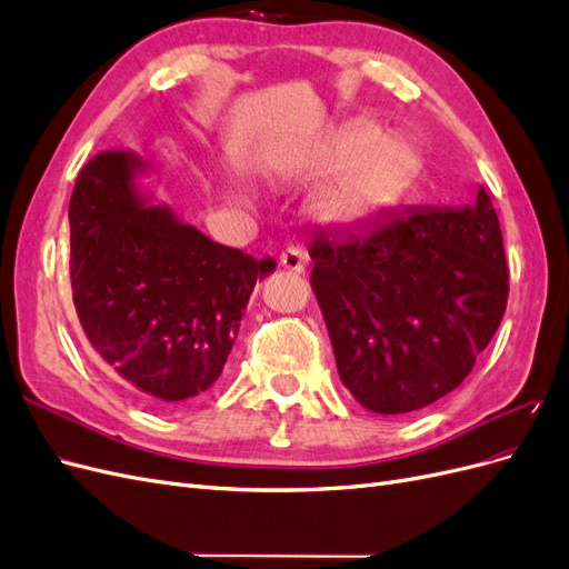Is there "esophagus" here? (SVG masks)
<instances>
[{
	"mask_svg": "<svg viewBox=\"0 0 569 569\" xmlns=\"http://www.w3.org/2000/svg\"><path fill=\"white\" fill-rule=\"evenodd\" d=\"M280 266L291 270V272H303L306 266H308V258L303 253V249L299 247H289L280 253Z\"/></svg>",
	"mask_w": 569,
	"mask_h": 569,
	"instance_id": "obj_1",
	"label": "esophagus"
}]
</instances>
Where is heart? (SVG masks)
<instances>
[{
    "label": "heart",
    "instance_id": "b5f03b06",
    "mask_svg": "<svg viewBox=\"0 0 569 569\" xmlns=\"http://www.w3.org/2000/svg\"><path fill=\"white\" fill-rule=\"evenodd\" d=\"M268 166L278 178L327 173L311 194L313 216L332 228H363L401 194L412 170V149L399 137L380 134L375 123L360 120L325 144L274 153ZM228 197L242 206L253 203L244 182H232Z\"/></svg>",
    "mask_w": 569,
    "mask_h": 569
}]
</instances>
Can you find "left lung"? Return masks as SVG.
<instances>
[{"label":"left lung","mask_w":569,"mask_h":569,"mask_svg":"<svg viewBox=\"0 0 569 569\" xmlns=\"http://www.w3.org/2000/svg\"><path fill=\"white\" fill-rule=\"evenodd\" d=\"M311 258L341 382L380 416L453 391L506 313L503 234L485 187L470 206L318 234Z\"/></svg>","instance_id":"8db88e82"}]
</instances>
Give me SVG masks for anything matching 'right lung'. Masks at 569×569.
Masks as SVG:
<instances>
[{
	"mask_svg": "<svg viewBox=\"0 0 569 569\" xmlns=\"http://www.w3.org/2000/svg\"><path fill=\"white\" fill-rule=\"evenodd\" d=\"M149 163L109 149L73 187L71 284L84 337L157 408L216 387L256 280L274 258L222 247L140 189Z\"/></svg>",
	"mask_w": 569,
	"mask_h": 569,
	"instance_id": "1",
	"label": "right lung"
}]
</instances>
